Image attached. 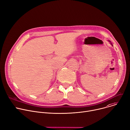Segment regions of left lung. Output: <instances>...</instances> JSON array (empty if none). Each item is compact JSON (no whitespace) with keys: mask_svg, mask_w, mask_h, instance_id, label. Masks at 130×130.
I'll return each instance as SVG.
<instances>
[{"mask_svg":"<svg viewBox=\"0 0 130 130\" xmlns=\"http://www.w3.org/2000/svg\"><path fill=\"white\" fill-rule=\"evenodd\" d=\"M111 44H112V43H111Z\"/></svg>","mask_w":130,"mask_h":130,"instance_id":"left-lung-1","label":"left lung"}]
</instances>
